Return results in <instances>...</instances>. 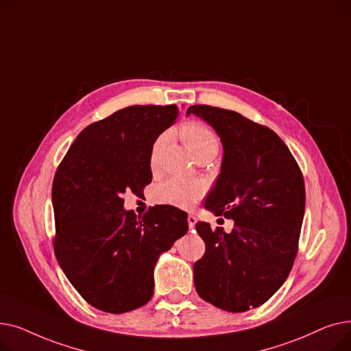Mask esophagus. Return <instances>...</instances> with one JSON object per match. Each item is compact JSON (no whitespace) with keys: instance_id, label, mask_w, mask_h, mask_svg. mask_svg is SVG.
<instances>
[{"instance_id":"1","label":"esophagus","mask_w":351,"mask_h":351,"mask_svg":"<svg viewBox=\"0 0 351 351\" xmlns=\"http://www.w3.org/2000/svg\"><path fill=\"white\" fill-rule=\"evenodd\" d=\"M196 222H197L196 216L191 213V215L188 216V223H189V228H191V229H193V228H195V225H196Z\"/></svg>"}]
</instances>
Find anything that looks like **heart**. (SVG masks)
<instances>
[{
	"instance_id": "obj_1",
	"label": "heart",
	"mask_w": 351,
	"mask_h": 351,
	"mask_svg": "<svg viewBox=\"0 0 351 351\" xmlns=\"http://www.w3.org/2000/svg\"><path fill=\"white\" fill-rule=\"evenodd\" d=\"M180 138L188 146V149L195 158L212 155L215 156L219 151V138L212 129L200 122H189L180 128ZM165 143V136H159L151 149L149 162L155 169L159 162L160 151ZM206 185L202 180L188 179L183 176H173L163 182L156 191V197L160 204L172 205L182 209L192 208L196 202L204 196Z\"/></svg>"
}]
</instances>
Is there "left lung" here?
I'll return each instance as SVG.
<instances>
[{
    "label": "left lung",
    "instance_id": "obj_1",
    "mask_svg": "<svg viewBox=\"0 0 351 351\" xmlns=\"http://www.w3.org/2000/svg\"><path fill=\"white\" fill-rule=\"evenodd\" d=\"M191 114L206 121L223 145L205 208L234 222L230 233L196 223L206 252L193 266L195 287L208 303L242 313L267 302L291 270L304 216L303 175L267 126L209 105H192Z\"/></svg>",
    "mask_w": 351,
    "mask_h": 351
}]
</instances>
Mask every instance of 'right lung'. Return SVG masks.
Returning <instances> with one entry per match:
<instances>
[{
  "mask_svg": "<svg viewBox=\"0 0 351 351\" xmlns=\"http://www.w3.org/2000/svg\"><path fill=\"white\" fill-rule=\"evenodd\" d=\"M178 114L176 105L119 109L86 126L55 173V256L102 311L119 315L149 302L159 254L188 232V213L175 206L158 205L142 217L123 209L126 192L141 195L151 183L152 145Z\"/></svg>",
  "mask_w": 351,
  "mask_h": 351,
  "instance_id": "obj_1",
  "label": "right lung"
}]
</instances>
